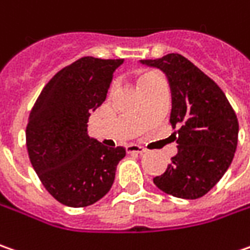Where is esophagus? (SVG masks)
Returning a JSON list of instances; mask_svg holds the SVG:
<instances>
[{"instance_id": "34e87169", "label": "esophagus", "mask_w": 250, "mask_h": 250, "mask_svg": "<svg viewBox=\"0 0 250 250\" xmlns=\"http://www.w3.org/2000/svg\"><path fill=\"white\" fill-rule=\"evenodd\" d=\"M125 151L128 152V153H138V155H142V153L146 152V149L140 146V145H127L125 146Z\"/></svg>"}]
</instances>
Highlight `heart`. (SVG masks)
Masks as SVG:
<instances>
[{"instance_id":"obj_1","label":"heart","mask_w":250,"mask_h":250,"mask_svg":"<svg viewBox=\"0 0 250 250\" xmlns=\"http://www.w3.org/2000/svg\"><path fill=\"white\" fill-rule=\"evenodd\" d=\"M159 79H162L159 74L146 73V74H144V76H142L138 83H140V85H141V84H145V83H148V82H153V80H159Z\"/></svg>"}]
</instances>
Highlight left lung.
Segmentation results:
<instances>
[{
    "mask_svg": "<svg viewBox=\"0 0 250 250\" xmlns=\"http://www.w3.org/2000/svg\"><path fill=\"white\" fill-rule=\"evenodd\" d=\"M159 69L171 92L170 123L177 130V153L166 171L153 178L160 191L198 199L224 176L238 144V119L219 85L180 54L142 59Z\"/></svg>",
    "mask_w": 250,
    "mask_h": 250,
    "instance_id": "8db88e82",
    "label": "left lung"
}]
</instances>
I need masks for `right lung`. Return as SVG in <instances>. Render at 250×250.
<instances>
[{
  "instance_id": "add662e5",
  "label": "right lung",
  "mask_w": 250,
  "mask_h": 250,
  "mask_svg": "<svg viewBox=\"0 0 250 250\" xmlns=\"http://www.w3.org/2000/svg\"><path fill=\"white\" fill-rule=\"evenodd\" d=\"M125 59L84 56L48 82L31 109L26 144L31 166L58 202L84 208L108 194L123 146L88 135V117L105 101Z\"/></svg>"
}]
</instances>
